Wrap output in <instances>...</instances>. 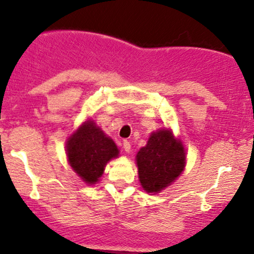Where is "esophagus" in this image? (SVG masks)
<instances>
[{
	"label": "esophagus",
	"mask_w": 254,
	"mask_h": 254,
	"mask_svg": "<svg viewBox=\"0 0 254 254\" xmlns=\"http://www.w3.org/2000/svg\"><path fill=\"white\" fill-rule=\"evenodd\" d=\"M123 148H124V150L127 151V153H130V151H131V144H130V142L124 141V142H123Z\"/></svg>",
	"instance_id": "esophagus-1"
}]
</instances>
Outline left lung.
<instances>
[{"instance_id": "8db88e82", "label": "left lung", "mask_w": 254, "mask_h": 254, "mask_svg": "<svg viewBox=\"0 0 254 254\" xmlns=\"http://www.w3.org/2000/svg\"><path fill=\"white\" fill-rule=\"evenodd\" d=\"M186 153L180 139L171 130L153 132L145 147L136 155L138 178L148 193H157L171 185L185 167Z\"/></svg>"}]
</instances>
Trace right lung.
<instances>
[{"label": "right lung", "mask_w": 254, "mask_h": 254, "mask_svg": "<svg viewBox=\"0 0 254 254\" xmlns=\"http://www.w3.org/2000/svg\"><path fill=\"white\" fill-rule=\"evenodd\" d=\"M65 150L71 168L88 185L99 182L107 162L119 154L113 139L105 135L92 119L84 122L69 137Z\"/></svg>", "instance_id": "add662e5"}]
</instances>
